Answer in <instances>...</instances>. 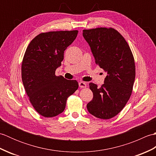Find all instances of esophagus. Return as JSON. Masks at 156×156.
<instances>
[{"label": "esophagus", "instance_id": "1", "mask_svg": "<svg viewBox=\"0 0 156 156\" xmlns=\"http://www.w3.org/2000/svg\"><path fill=\"white\" fill-rule=\"evenodd\" d=\"M79 87H80L82 88H86V87H87V83H85V82H79Z\"/></svg>", "mask_w": 156, "mask_h": 156}]
</instances>
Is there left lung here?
<instances>
[{
    "label": "left lung",
    "mask_w": 156,
    "mask_h": 156,
    "mask_svg": "<svg viewBox=\"0 0 156 156\" xmlns=\"http://www.w3.org/2000/svg\"><path fill=\"white\" fill-rule=\"evenodd\" d=\"M83 36L91 48L96 64L107 72L100 88L94 83L89 84L93 99L87 104V109L97 118L111 119L122 110L133 91V55L125 38L113 28L84 29Z\"/></svg>",
    "instance_id": "obj_1"
}]
</instances>
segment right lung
<instances>
[{
    "instance_id": "1",
    "label": "right lung",
    "mask_w": 156,
    "mask_h": 156,
    "mask_svg": "<svg viewBox=\"0 0 156 156\" xmlns=\"http://www.w3.org/2000/svg\"><path fill=\"white\" fill-rule=\"evenodd\" d=\"M78 33V30L41 33L26 49L21 65L23 84L32 106L43 117L62 113L68 98L78 88L76 80L55 75L64 51Z\"/></svg>"
}]
</instances>
